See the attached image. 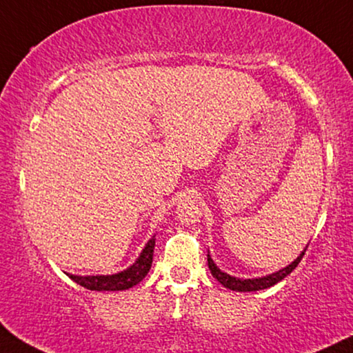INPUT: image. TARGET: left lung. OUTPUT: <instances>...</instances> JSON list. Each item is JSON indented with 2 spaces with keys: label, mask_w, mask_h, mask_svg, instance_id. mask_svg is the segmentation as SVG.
I'll use <instances>...</instances> for the list:
<instances>
[{
  "label": "left lung",
  "mask_w": 353,
  "mask_h": 353,
  "mask_svg": "<svg viewBox=\"0 0 353 353\" xmlns=\"http://www.w3.org/2000/svg\"><path fill=\"white\" fill-rule=\"evenodd\" d=\"M306 249H307V245H306ZM306 249H304L301 254H299L298 259L292 261L288 266L282 268V270H279L277 272H272V274L256 277V279H239V277L227 274V272L219 270L217 265H215L214 260L210 259L209 254H208V265H209L210 272H212V276L217 279V281L222 283L223 287L230 288V290H233V292H259V290H265V288H270L272 285H276V283L281 282L283 277H287L288 274H290L294 268L298 266V263L301 261Z\"/></svg>",
  "instance_id": "8db88e82"
}]
</instances>
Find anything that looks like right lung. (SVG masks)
Wrapping results in <instances>:
<instances>
[{
    "mask_svg": "<svg viewBox=\"0 0 353 353\" xmlns=\"http://www.w3.org/2000/svg\"><path fill=\"white\" fill-rule=\"evenodd\" d=\"M154 247H155V236L141 252L139 259L136 260L133 265L126 270L117 272V274L109 276H74L68 274V277L72 279L79 285H82L87 290H97V292H119V290H128V288L134 287L147 276L150 266L152 259H154Z\"/></svg>",
    "mask_w": 353,
    "mask_h": 353,
    "instance_id": "right-lung-1",
    "label": "right lung"
}]
</instances>
